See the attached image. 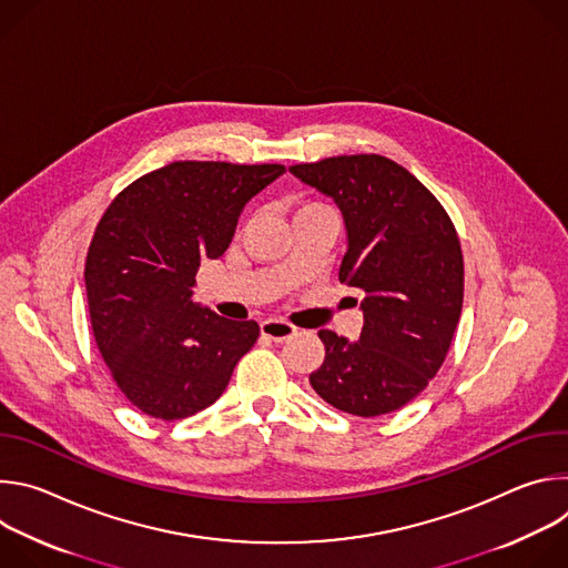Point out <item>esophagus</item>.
I'll return each instance as SVG.
<instances>
[{
	"instance_id": "obj_1",
	"label": "esophagus",
	"mask_w": 568,
	"mask_h": 568,
	"mask_svg": "<svg viewBox=\"0 0 568 568\" xmlns=\"http://www.w3.org/2000/svg\"><path fill=\"white\" fill-rule=\"evenodd\" d=\"M294 333H296V328L292 326V323L281 321V318H267V321L261 323V335L270 342H276V344L290 339Z\"/></svg>"
}]
</instances>
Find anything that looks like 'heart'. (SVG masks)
<instances>
[{
    "mask_svg": "<svg viewBox=\"0 0 568 568\" xmlns=\"http://www.w3.org/2000/svg\"><path fill=\"white\" fill-rule=\"evenodd\" d=\"M303 209H323V206H321V204H312V202H310V204H303L298 211H303Z\"/></svg>",
    "mask_w": 568,
    "mask_h": 568,
    "instance_id": "b5f03b06",
    "label": "heart"
}]
</instances>
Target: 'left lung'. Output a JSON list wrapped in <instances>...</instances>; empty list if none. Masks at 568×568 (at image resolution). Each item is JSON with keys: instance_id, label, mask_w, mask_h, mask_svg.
<instances>
[{"instance_id": "1", "label": "left lung", "mask_w": 568, "mask_h": 568, "mask_svg": "<svg viewBox=\"0 0 568 568\" xmlns=\"http://www.w3.org/2000/svg\"><path fill=\"white\" fill-rule=\"evenodd\" d=\"M290 173L339 206L348 240L339 281L364 292L359 339L318 331L326 359L310 384L353 416L397 412L438 373L460 318L456 229L440 202L386 156H328Z\"/></svg>"}]
</instances>
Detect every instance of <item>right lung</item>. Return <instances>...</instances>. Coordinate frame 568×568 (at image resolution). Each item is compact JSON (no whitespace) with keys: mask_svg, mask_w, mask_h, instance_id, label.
<instances>
[{"mask_svg":"<svg viewBox=\"0 0 568 568\" xmlns=\"http://www.w3.org/2000/svg\"><path fill=\"white\" fill-rule=\"evenodd\" d=\"M278 164L175 161L132 182L103 213L85 263L97 346L123 395L159 420H182L224 393L256 344V321L193 301L204 258H220L245 204Z\"/></svg>","mask_w":568,"mask_h":568,"instance_id":"add662e5","label":"right lung"}]
</instances>
